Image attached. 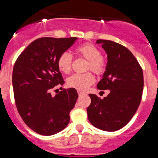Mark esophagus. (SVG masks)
Masks as SVG:
<instances>
[{"label":"esophagus","mask_w":158,"mask_h":158,"mask_svg":"<svg viewBox=\"0 0 158 158\" xmlns=\"http://www.w3.org/2000/svg\"><path fill=\"white\" fill-rule=\"evenodd\" d=\"M78 94H79V96H82V95H84L85 94V93H83V92H82V91H78Z\"/></svg>","instance_id":"1"}]
</instances>
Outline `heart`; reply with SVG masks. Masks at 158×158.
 Wrapping results in <instances>:
<instances>
[{"label":"heart","mask_w":158,"mask_h":158,"mask_svg":"<svg viewBox=\"0 0 158 158\" xmlns=\"http://www.w3.org/2000/svg\"><path fill=\"white\" fill-rule=\"evenodd\" d=\"M76 52L89 61L87 69H90L96 75H102L106 69V62L101 57L100 50L91 43L83 44L76 48ZM73 58L68 52H63L58 59V66L64 73H70L72 69ZM94 76L90 73L83 74L73 75L67 79V83L72 88H75L79 91H84L94 82Z\"/></svg>","instance_id":"heart-1"}]
</instances>
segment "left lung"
<instances>
[{"instance_id":"1","label":"left lung","mask_w":158,"mask_h":158,"mask_svg":"<svg viewBox=\"0 0 158 158\" xmlns=\"http://www.w3.org/2000/svg\"><path fill=\"white\" fill-rule=\"evenodd\" d=\"M97 44L107 54L106 71L97 84L101 90H110L100 99L89 94L91 103L87 108L90 123L105 131H116L126 126L140 103L143 89V70L129 49L113 41L99 39Z\"/></svg>"}]
</instances>
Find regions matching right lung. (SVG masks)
Listing matches in <instances>:
<instances>
[{"mask_svg": "<svg viewBox=\"0 0 158 158\" xmlns=\"http://www.w3.org/2000/svg\"><path fill=\"white\" fill-rule=\"evenodd\" d=\"M76 39L38 38L15 63L12 84L17 109L25 124L41 135L57 134L69 122V113L78 99L77 91L74 88L63 89L55 96L51 91L59 84H64L58 59Z\"/></svg>", "mask_w": 158, "mask_h": 158, "instance_id": "1", "label": "right lung"}]
</instances>
